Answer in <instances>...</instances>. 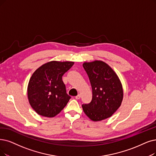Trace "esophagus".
I'll use <instances>...</instances> for the list:
<instances>
[{"instance_id":"1","label":"esophagus","mask_w":156,"mask_h":156,"mask_svg":"<svg viewBox=\"0 0 156 156\" xmlns=\"http://www.w3.org/2000/svg\"><path fill=\"white\" fill-rule=\"evenodd\" d=\"M80 94H78V95L76 97V99H77V100L80 99Z\"/></svg>"}]
</instances>
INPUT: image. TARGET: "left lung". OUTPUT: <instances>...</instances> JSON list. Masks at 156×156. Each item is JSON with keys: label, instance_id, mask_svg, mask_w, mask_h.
I'll return each instance as SVG.
<instances>
[{"label": "left lung", "instance_id": "obj_1", "mask_svg": "<svg viewBox=\"0 0 156 156\" xmlns=\"http://www.w3.org/2000/svg\"><path fill=\"white\" fill-rule=\"evenodd\" d=\"M83 66L92 88L91 101L83 104V109L93 122L106 119L115 113L122 102L123 90L120 80L111 67L102 61L84 62Z\"/></svg>", "mask_w": 156, "mask_h": 156}]
</instances>
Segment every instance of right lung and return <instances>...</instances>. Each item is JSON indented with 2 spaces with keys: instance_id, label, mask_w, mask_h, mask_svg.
<instances>
[{
  "instance_id": "1",
  "label": "right lung",
  "mask_w": 156,
  "mask_h": 156,
  "mask_svg": "<svg viewBox=\"0 0 156 156\" xmlns=\"http://www.w3.org/2000/svg\"><path fill=\"white\" fill-rule=\"evenodd\" d=\"M73 64V61H52L33 73L27 86V97L36 113L52 118L64 109L70 97L66 93L62 76Z\"/></svg>"
}]
</instances>
